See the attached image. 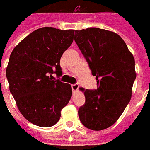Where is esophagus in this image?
Instances as JSON below:
<instances>
[{"label": "esophagus", "instance_id": "34e87169", "mask_svg": "<svg viewBox=\"0 0 150 150\" xmlns=\"http://www.w3.org/2000/svg\"><path fill=\"white\" fill-rule=\"evenodd\" d=\"M79 86V84H77V83L72 84V85H71V89H72V91H73V92H74V93L78 91Z\"/></svg>", "mask_w": 150, "mask_h": 150}]
</instances>
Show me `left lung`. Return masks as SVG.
Here are the masks:
<instances>
[{
  "mask_svg": "<svg viewBox=\"0 0 150 150\" xmlns=\"http://www.w3.org/2000/svg\"><path fill=\"white\" fill-rule=\"evenodd\" d=\"M75 41L98 85L95 90L80 88L86 101L79 117L86 128L105 129L115 124L130 101L136 79L134 56L120 35L108 30H76Z\"/></svg>",
  "mask_w": 150,
  "mask_h": 150,
  "instance_id": "obj_1",
  "label": "left lung"
}]
</instances>
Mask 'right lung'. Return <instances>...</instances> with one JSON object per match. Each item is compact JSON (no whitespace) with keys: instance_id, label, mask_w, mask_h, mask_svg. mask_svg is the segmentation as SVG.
<instances>
[{"instance_id":"obj_1","label":"right lung","mask_w":150,"mask_h":150,"mask_svg":"<svg viewBox=\"0 0 150 150\" xmlns=\"http://www.w3.org/2000/svg\"><path fill=\"white\" fill-rule=\"evenodd\" d=\"M75 30L44 27L22 40L10 55L6 68L9 90L19 110L41 127L58 122L72 95L70 84L52 80L62 75L60 58L71 45Z\"/></svg>"}]
</instances>
